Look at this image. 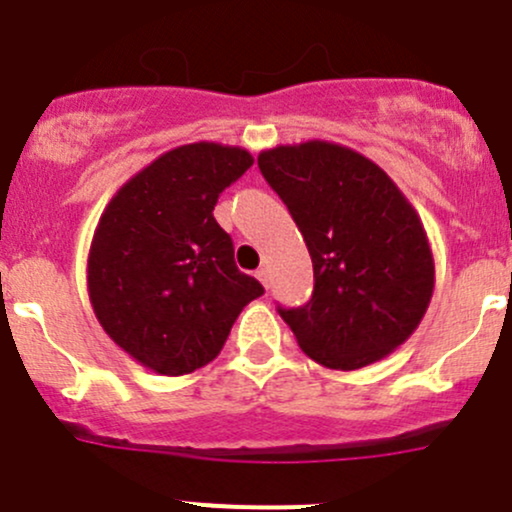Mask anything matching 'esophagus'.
Instances as JSON below:
<instances>
[{
	"mask_svg": "<svg viewBox=\"0 0 512 512\" xmlns=\"http://www.w3.org/2000/svg\"><path fill=\"white\" fill-rule=\"evenodd\" d=\"M256 278H258V281L263 283V288L271 286V273H268V268H258V271H256Z\"/></svg>",
	"mask_w": 512,
	"mask_h": 512,
	"instance_id": "esophagus-1",
	"label": "esophagus"
}]
</instances>
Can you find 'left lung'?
<instances>
[{
  "label": "left lung",
  "mask_w": 512,
  "mask_h": 512,
  "mask_svg": "<svg viewBox=\"0 0 512 512\" xmlns=\"http://www.w3.org/2000/svg\"><path fill=\"white\" fill-rule=\"evenodd\" d=\"M313 261V296L283 311L298 346L321 366L356 371L406 343L423 321L435 261L418 211L368 156L336 141L258 154Z\"/></svg>",
  "instance_id": "1"
}]
</instances>
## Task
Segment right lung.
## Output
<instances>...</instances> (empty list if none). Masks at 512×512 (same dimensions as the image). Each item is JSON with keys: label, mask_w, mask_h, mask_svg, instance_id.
<instances>
[{"label": "right lung", "mask_w": 512, "mask_h": 512, "mask_svg": "<svg viewBox=\"0 0 512 512\" xmlns=\"http://www.w3.org/2000/svg\"><path fill=\"white\" fill-rule=\"evenodd\" d=\"M254 156L196 141L156 156L111 196L86 258L96 321L129 358L159 376L214 361L263 286L234 263L214 206Z\"/></svg>", "instance_id": "1"}]
</instances>
